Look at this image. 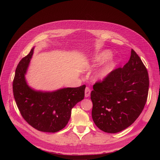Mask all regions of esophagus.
Instances as JSON below:
<instances>
[{
	"mask_svg": "<svg viewBox=\"0 0 160 160\" xmlns=\"http://www.w3.org/2000/svg\"><path fill=\"white\" fill-rule=\"evenodd\" d=\"M90 94H91V89H89V88L86 87V89H85V97H89Z\"/></svg>",
	"mask_w": 160,
	"mask_h": 160,
	"instance_id": "esophagus-1",
	"label": "esophagus"
}]
</instances>
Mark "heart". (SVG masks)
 Returning <instances> with one entry per match:
<instances>
[{
    "label": "heart",
    "instance_id": "obj_1",
    "mask_svg": "<svg viewBox=\"0 0 160 160\" xmlns=\"http://www.w3.org/2000/svg\"><path fill=\"white\" fill-rule=\"evenodd\" d=\"M111 55L112 53L110 51H108V50H104V51H102L93 56V57L87 63V65L89 66H95L107 60L108 58L111 56ZM113 66V62L110 61L107 62L98 71V72L96 73L95 77L97 78H105L106 76L112 71Z\"/></svg>",
    "mask_w": 160,
    "mask_h": 160
}]
</instances>
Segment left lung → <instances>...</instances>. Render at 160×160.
I'll return each mask as SVG.
<instances>
[{
    "label": "left lung",
    "instance_id": "1",
    "mask_svg": "<svg viewBox=\"0 0 160 160\" xmlns=\"http://www.w3.org/2000/svg\"><path fill=\"white\" fill-rule=\"evenodd\" d=\"M148 87L147 69L132 49L127 63L93 85L91 93L92 118L97 127L110 133L130 127L143 110Z\"/></svg>",
    "mask_w": 160,
    "mask_h": 160
}]
</instances>
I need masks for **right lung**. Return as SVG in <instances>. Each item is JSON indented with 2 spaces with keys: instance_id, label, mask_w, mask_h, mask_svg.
I'll list each match as a JSON object with an SVG mask.
<instances>
[{
  "instance_id": "add662e5",
  "label": "right lung",
  "mask_w": 160,
  "mask_h": 160,
  "mask_svg": "<svg viewBox=\"0 0 160 160\" xmlns=\"http://www.w3.org/2000/svg\"><path fill=\"white\" fill-rule=\"evenodd\" d=\"M33 48L17 67L13 81V96L21 115L30 126L41 132L54 133L68 123L72 108L84 98L86 85L45 93L32 89L24 74Z\"/></svg>"
}]
</instances>
